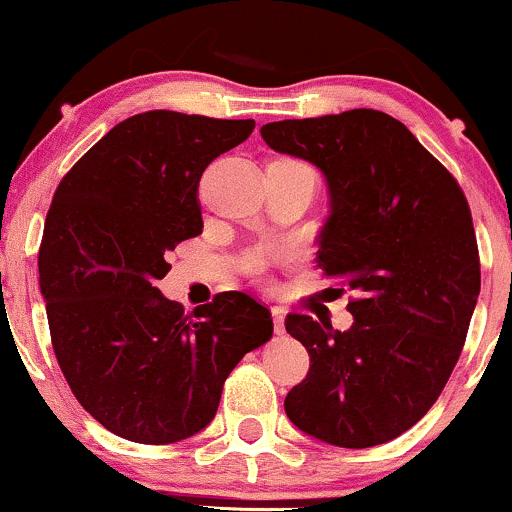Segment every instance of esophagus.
Segmentation results:
<instances>
[{"instance_id": "obj_1", "label": "esophagus", "mask_w": 512, "mask_h": 512, "mask_svg": "<svg viewBox=\"0 0 512 512\" xmlns=\"http://www.w3.org/2000/svg\"><path fill=\"white\" fill-rule=\"evenodd\" d=\"M284 308H272V322H274V332L276 334H284L286 327H284Z\"/></svg>"}]
</instances>
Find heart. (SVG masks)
I'll return each instance as SVG.
<instances>
[{"instance_id":"b5f03b06","label":"heart","mask_w":512,"mask_h":512,"mask_svg":"<svg viewBox=\"0 0 512 512\" xmlns=\"http://www.w3.org/2000/svg\"><path fill=\"white\" fill-rule=\"evenodd\" d=\"M262 267H264V257L260 255V252H255V255L248 257V269H250V272H260Z\"/></svg>"}]
</instances>
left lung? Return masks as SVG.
I'll list each match as a JSON object with an SVG mask.
<instances>
[{
	"mask_svg": "<svg viewBox=\"0 0 512 512\" xmlns=\"http://www.w3.org/2000/svg\"><path fill=\"white\" fill-rule=\"evenodd\" d=\"M262 139L322 170L332 214L317 267L356 293L346 332L286 315V332L310 356L305 380L284 399L286 416L337 448L387 443L436 404L467 339L481 289L467 197L380 110L269 122Z\"/></svg>",
	"mask_w": 512,
	"mask_h": 512,
	"instance_id": "1",
	"label": "left lung"
}]
</instances>
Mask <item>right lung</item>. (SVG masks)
Here are the masks:
<instances>
[{
  "label": "right lung",
  "instance_id": "right-lung-1",
  "mask_svg": "<svg viewBox=\"0 0 512 512\" xmlns=\"http://www.w3.org/2000/svg\"><path fill=\"white\" fill-rule=\"evenodd\" d=\"M252 129L149 110L110 129L57 185L38 250L52 349L81 407L115 436H195L240 358L272 337V313L248 293L185 313L156 289L168 250L204 228L199 178Z\"/></svg>",
  "mask_w": 512,
  "mask_h": 512
}]
</instances>
